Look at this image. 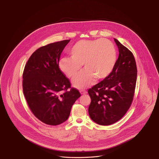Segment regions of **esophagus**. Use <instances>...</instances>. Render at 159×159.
Instances as JSON below:
<instances>
[{"mask_svg":"<svg viewBox=\"0 0 159 159\" xmlns=\"http://www.w3.org/2000/svg\"><path fill=\"white\" fill-rule=\"evenodd\" d=\"M80 92L81 94L83 95V94H86L87 93V91H86L85 90H80Z\"/></svg>","mask_w":159,"mask_h":159,"instance_id":"34e87169","label":"esophagus"}]
</instances>
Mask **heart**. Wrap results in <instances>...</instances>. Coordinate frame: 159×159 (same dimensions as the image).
<instances>
[{
  "mask_svg": "<svg viewBox=\"0 0 159 159\" xmlns=\"http://www.w3.org/2000/svg\"><path fill=\"white\" fill-rule=\"evenodd\" d=\"M70 57L61 58V71L70 79L80 71L82 64L85 68L73 80L78 89L90 86L96 78L104 79L113 71L117 61V51L113 43L106 39L79 40L69 50Z\"/></svg>",
  "mask_w": 159,
  "mask_h": 159,
  "instance_id": "heart-1",
  "label": "heart"
}]
</instances>
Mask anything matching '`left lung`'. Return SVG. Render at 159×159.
<instances>
[{"label":"left lung","mask_w":159,"mask_h":159,"mask_svg":"<svg viewBox=\"0 0 159 159\" xmlns=\"http://www.w3.org/2000/svg\"><path fill=\"white\" fill-rule=\"evenodd\" d=\"M119 55L112 73L88 89L91 99L88 112L100 125L119 121L131 106L135 93L137 67L133 53L117 39Z\"/></svg>","instance_id":"1"}]
</instances>
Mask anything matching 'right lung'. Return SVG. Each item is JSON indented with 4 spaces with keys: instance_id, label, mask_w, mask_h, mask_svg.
Wrapping results in <instances>:
<instances>
[{
    "instance_id": "obj_1",
    "label": "right lung",
    "mask_w": 159,
    "mask_h": 159,
    "mask_svg": "<svg viewBox=\"0 0 159 159\" xmlns=\"http://www.w3.org/2000/svg\"><path fill=\"white\" fill-rule=\"evenodd\" d=\"M70 40L42 46L27 61L23 90L31 111L39 120L55 126L66 121L80 93L71 87L58 66L61 54Z\"/></svg>"
}]
</instances>
